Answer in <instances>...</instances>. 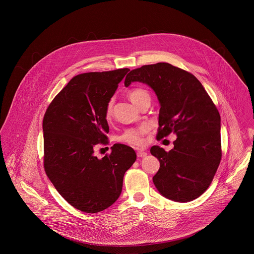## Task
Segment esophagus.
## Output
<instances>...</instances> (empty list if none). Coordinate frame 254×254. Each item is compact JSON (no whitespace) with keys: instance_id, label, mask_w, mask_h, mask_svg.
Instances as JSON below:
<instances>
[{"instance_id":"1","label":"esophagus","mask_w":254,"mask_h":254,"mask_svg":"<svg viewBox=\"0 0 254 254\" xmlns=\"http://www.w3.org/2000/svg\"><path fill=\"white\" fill-rule=\"evenodd\" d=\"M137 155H138V157H145L146 156V151L143 148H140L137 150Z\"/></svg>"}]
</instances>
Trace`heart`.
<instances>
[{"label":"heart","mask_w":254,"mask_h":254,"mask_svg":"<svg viewBox=\"0 0 254 254\" xmlns=\"http://www.w3.org/2000/svg\"><path fill=\"white\" fill-rule=\"evenodd\" d=\"M128 98L129 100L136 106L139 107L142 103L145 101H150V95L149 93L143 88H134L128 92ZM112 115V102L110 101L107 105L106 108V117L109 119ZM148 126L146 124L140 125L135 128H129L126 129L122 134H120L117 137V141L127 144V145L139 146L144 144V135L147 133Z\"/></svg>","instance_id":"heart-1"}]
</instances>
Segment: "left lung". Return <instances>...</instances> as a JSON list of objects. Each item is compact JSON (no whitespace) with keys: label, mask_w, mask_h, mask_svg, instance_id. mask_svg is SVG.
<instances>
[{"label":"left lung","mask_w":254,"mask_h":254,"mask_svg":"<svg viewBox=\"0 0 254 254\" xmlns=\"http://www.w3.org/2000/svg\"><path fill=\"white\" fill-rule=\"evenodd\" d=\"M142 82L160 104L157 140L175 133L174 147L150 148L160 167L152 181L158 191L174 201L197 198L210 186L220 164V114L201 83L191 73L167 63L143 65L127 74L124 85Z\"/></svg>","instance_id":"1"}]
</instances>
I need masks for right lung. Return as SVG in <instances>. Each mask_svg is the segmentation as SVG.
I'll return each mask as SVG.
<instances>
[{"label":"right lung","instance_id":"right-lung-1","mask_svg":"<svg viewBox=\"0 0 254 254\" xmlns=\"http://www.w3.org/2000/svg\"><path fill=\"white\" fill-rule=\"evenodd\" d=\"M129 70L74 76L44 115L46 174L69 204L86 213L103 211L117 200L124 174L137 158L122 144L103 158L94 154L98 145L109 144L106 108Z\"/></svg>","mask_w":254,"mask_h":254}]
</instances>
